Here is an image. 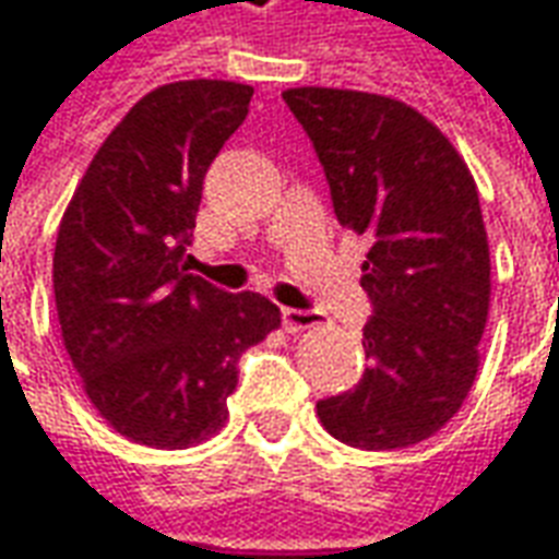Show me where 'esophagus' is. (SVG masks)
I'll return each instance as SVG.
<instances>
[{"mask_svg":"<svg viewBox=\"0 0 559 559\" xmlns=\"http://www.w3.org/2000/svg\"><path fill=\"white\" fill-rule=\"evenodd\" d=\"M283 325L288 331L317 329V325H322V313L319 310H292V307H286L283 310Z\"/></svg>","mask_w":559,"mask_h":559,"instance_id":"1","label":"esophagus"}]
</instances>
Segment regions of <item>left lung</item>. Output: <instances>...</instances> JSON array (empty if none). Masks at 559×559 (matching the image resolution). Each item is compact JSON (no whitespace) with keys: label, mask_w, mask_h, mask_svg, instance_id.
I'll return each instance as SVG.
<instances>
[{"label":"left lung","mask_w":559,"mask_h":559,"mask_svg":"<svg viewBox=\"0 0 559 559\" xmlns=\"http://www.w3.org/2000/svg\"><path fill=\"white\" fill-rule=\"evenodd\" d=\"M283 99L317 148L337 222L371 242L361 264L371 365L356 390L322 399L317 417L349 448L419 444L478 377L490 246L475 176L402 99L341 87H288Z\"/></svg>","instance_id":"1"}]
</instances>
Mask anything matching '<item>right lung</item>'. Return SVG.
Here are the masks:
<instances>
[{
    "label": "right lung",
    "mask_w": 559,
    "mask_h": 559,
    "mask_svg": "<svg viewBox=\"0 0 559 559\" xmlns=\"http://www.w3.org/2000/svg\"><path fill=\"white\" fill-rule=\"evenodd\" d=\"M252 87L160 84L111 130L69 200L53 301L87 399L127 441L182 450L222 432L240 356L280 307L188 273L203 176L249 115Z\"/></svg>",
    "instance_id": "obj_1"
}]
</instances>
